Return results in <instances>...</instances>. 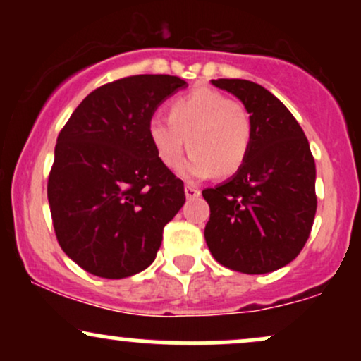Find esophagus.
<instances>
[{"mask_svg": "<svg viewBox=\"0 0 361 361\" xmlns=\"http://www.w3.org/2000/svg\"><path fill=\"white\" fill-rule=\"evenodd\" d=\"M185 195L186 198H198L200 197V190L193 185H185Z\"/></svg>", "mask_w": 361, "mask_h": 361, "instance_id": "1", "label": "esophagus"}]
</instances>
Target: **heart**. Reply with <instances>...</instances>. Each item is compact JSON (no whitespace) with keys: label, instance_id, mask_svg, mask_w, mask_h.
Instances as JSON below:
<instances>
[{"label":"heart","instance_id":"b5f03b06","mask_svg":"<svg viewBox=\"0 0 361 361\" xmlns=\"http://www.w3.org/2000/svg\"><path fill=\"white\" fill-rule=\"evenodd\" d=\"M157 159L166 169H176L186 144L192 152L181 175L192 181L215 173H238L251 149V118L241 103L219 91L200 88L169 103L168 120L154 117L147 127Z\"/></svg>","mask_w":361,"mask_h":361}]
</instances>
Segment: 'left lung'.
I'll return each instance as SVG.
<instances>
[{
    "mask_svg": "<svg viewBox=\"0 0 361 361\" xmlns=\"http://www.w3.org/2000/svg\"><path fill=\"white\" fill-rule=\"evenodd\" d=\"M246 106L252 139L247 159L226 183L202 192L210 207L205 241L219 263L247 275L295 259L316 217V163L287 106L246 80H212Z\"/></svg>",
    "mask_w": 361,
    "mask_h": 361,
    "instance_id": "left-lung-1",
    "label": "left lung"
}]
</instances>
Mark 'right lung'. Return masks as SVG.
Here are the masks:
<instances>
[{
	"instance_id": "add662e5",
	"label": "right lung",
	"mask_w": 361,
	"mask_h": 361,
	"mask_svg": "<svg viewBox=\"0 0 361 361\" xmlns=\"http://www.w3.org/2000/svg\"><path fill=\"white\" fill-rule=\"evenodd\" d=\"M186 86L169 74L106 82L82 100L57 137L47 198L62 251L102 279L146 270L185 186L157 159L147 127L161 102Z\"/></svg>"
}]
</instances>
